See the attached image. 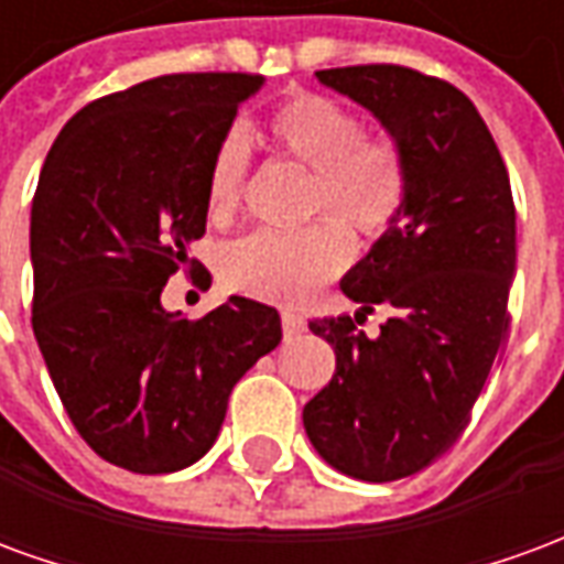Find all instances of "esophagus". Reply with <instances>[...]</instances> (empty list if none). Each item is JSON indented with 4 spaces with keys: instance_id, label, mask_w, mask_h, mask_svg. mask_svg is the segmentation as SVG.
Returning <instances> with one entry per match:
<instances>
[{
    "instance_id": "34e87169",
    "label": "esophagus",
    "mask_w": 564,
    "mask_h": 564,
    "mask_svg": "<svg viewBox=\"0 0 564 564\" xmlns=\"http://www.w3.org/2000/svg\"><path fill=\"white\" fill-rule=\"evenodd\" d=\"M281 326H283V335H286V338H295V335H302V332H305V319L299 317L295 311H290V307H283Z\"/></svg>"
}]
</instances>
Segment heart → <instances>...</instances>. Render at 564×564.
I'll return each instance as SVG.
<instances>
[{
	"instance_id": "obj_1",
	"label": "heart",
	"mask_w": 564,
	"mask_h": 564,
	"mask_svg": "<svg viewBox=\"0 0 564 564\" xmlns=\"http://www.w3.org/2000/svg\"><path fill=\"white\" fill-rule=\"evenodd\" d=\"M262 141L278 156L307 169L302 214L329 217L299 232H250L223 250V283L235 293L302 302L332 281L350 259L354 232L378 241L404 214L411 196V160L390 132H362L350 105L326 93L299 90L271 108ZM247 184V141L226 132L210 153L205 205L214 223L232 220Z\"/></svg>"
}]
</instances>
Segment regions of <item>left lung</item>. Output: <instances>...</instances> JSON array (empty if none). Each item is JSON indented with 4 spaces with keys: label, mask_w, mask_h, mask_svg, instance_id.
<instances>
[{
    "label": "left lung",
    "mask_w": 564,
    "mask_h": 564,
    "mask_svg": "<svg viewBox=\"0 0 564 564\" xmlns=\"http://www.w3.org/2000/svg\"><path fill=\"white\" fill-rule=\"evenodd\" d=\"M411 160V196L390 232L341 281L354 317L311 319L335 375L305 404L323 459L368 484L423 471L459 437L508 335L517 208L505 160L471 99L416 68H323ZM383 306L378 339L358 329Z\"/></svg>",
    "instance_id": "8db88e82"
}]
</instances>
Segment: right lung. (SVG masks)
Returning a JSON list of instances; mask_svg holds the SVG:
<instances>
[{
  "instance_id": "obj_1",
  "label": "right lung",
  "mask_w": 564,
  "mask_h": 564,
  "mask_svg": "<svg viewBox=\"0 0 564 564\" xmlns=\"http://www.w3.org/2000/svg\"><path fill=\"white\" fill-rule=\"evenodd\" d=\"M247 72H184L84 105L32 196V332L59 402L105 462L172 474L220 435L229 392L281 344L278 311L245 295L181 319L162 307L205 235V174Z\"/></svg>"
}]
</instances>
